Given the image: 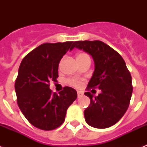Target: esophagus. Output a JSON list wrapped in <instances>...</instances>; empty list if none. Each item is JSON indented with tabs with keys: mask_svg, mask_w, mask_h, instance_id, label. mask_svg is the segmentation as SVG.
Returning <instances> with one entry per match:
<instances>
[{
	"mask_svg": "<svg viewBox=\"0 0 147 147\" xmlns=\"http://www.w3.org/2000/svg\"><path fill=\"white\" fill-rule=\"evenodd\" d=\"M77 94H78V98H80V97H82L83 95V92H81V91H78Z\"/></svg>",
	"mask_w": 147,
	"mask_h": 147,
	"instance_id": "obj_1",
	"label": "esophagus"
}]
</instances>
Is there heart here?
I'll return each mask as SVG.
<instances>
[{
  "label": "heart",
  "instance_id": "obj_1",
  "mask_svg": "<svg viewBox=\"0 0 147 147\" xmlns=\"http://www.w3.org/2000/svg\"><path fill=\"white\" fill-rule=\"evenodd\" d=\"M85 57H88V55L85 54V53H80V54H78L77 55V59H82V58H85ZM69 82L71 83V85H75L76 87H78L79 85H81V82L77 79H71V80L69 81Z\"/></svg>",
  "mask_w": 147,
  "mask_h": 147
}]
</instances>
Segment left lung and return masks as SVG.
<instances>
[{
  "label": "left lung",
  "instance_id": "1",
  "mask_svg": "<svg viewBox=\"0 0 147 147\" xmlns=\"http://www.w3.org/2000/svg\"><path fill=\"white\" fill-rule=\"evenodd\" d=\"M92 55L94 70L88 89L98 88L101 93L94 97L85 92L91 103L85 110V121L93 127L107 128L117 123L127 111L132 95V78L123 58L105 42L76 41L73 48Z\"/></svg>",
  "mask_w": 147,
  "mask_h": 147
}]
</instances>
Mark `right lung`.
<instances>
[{
	"mask_svg": "<svg viewBox=\"0 0 147 147\" xmlns=\"http://www.w3.org/2000/svg\"><path fill=\"white\" fill-rule=\"evenodd\" d=\"M73 42L44 43L22 60L15 82V92L20 109L36 127L52 130L64 122L68 107L77 98V92L65 87L59 94L53 93L49 82L58 78V68Z\"/></svg>",
	"mask_w": 147,
	"mask_h": 147,
	"instance_id": "1",
	"label": "right lung"
}]
</instances>
